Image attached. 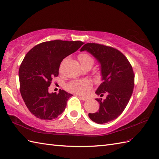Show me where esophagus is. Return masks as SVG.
Returning a JSON list of instances; mask_svg holds the SVG:
<instances>
[{
  "label": "esophagus",
  "mask_w": 159,
  "mask_h": 159,
  "mask_svg": "<svg viewBox=\"0 0 159 159\" xmlns=\"http://www.w3.org/2000/svg\"><path fill=\"white\" fill-rule=\"evenodd\" d=\"M79 98L80 99V100H83V101H85V100H87V98H86V97H83V96H79Z\"/></svg>",
  "instance_id": "34e87169"
}]
</instances>
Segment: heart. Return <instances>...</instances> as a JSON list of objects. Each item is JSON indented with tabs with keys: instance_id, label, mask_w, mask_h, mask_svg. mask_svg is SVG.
Wrapping results in <instances>:
<instances>
[{
	"instance_id": "heart-1",
	"label": "heart",
	"mask_w": 159,
	"mask_h": 159,
	"mask_svg": "<svg viewBox=\"0 0 159 159\" xmlns=\"http://www.w3.org/2000/svg\"><path fill=\"white\" fill-rule=\"evenodd\" d=\"M79 60L84 67L88 66H93L94 64L93 58L88 53L84 52L80 54L79 55ZM92 82L88 79L74 80L67 84L66 89L70 92L79 95H85L92 89Z\"/></svg>"
}]
</instances>
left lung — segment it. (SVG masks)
<instances>
[{
	"instance_id": "left-lung-1",
	"label": "left lung",
	"mask_w": 159,
	"mask_h": 159,
	"mask_svg": "<svg viewBox=\"0 0 159 159\" xmlns=\"http://www.w3.org/2000/svg\"><path fill=\"white\" fill-rule=\"evenodd\" d=\"M80 50L88 51L100 63L103 82L96 93L100 97L107 94L104 100L96 99L99 110L89 117L96 123H107L119 117L129 102L134 85L133 67L122 52L111 46L87 43Z\"/></svg>"
}]
</instances>
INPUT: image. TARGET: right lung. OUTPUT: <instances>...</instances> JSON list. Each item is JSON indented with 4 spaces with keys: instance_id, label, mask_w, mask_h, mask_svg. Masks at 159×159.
<instances>
[{
    "instance_id": "add662e5",
    "label": "right lung",
    "mask_w": 159,
    "mask_h": 159,
    "mask_svg": "<svg viewBox=\"0 0 159 159\" xmlns=\"http://www.w3.org/2000/svg\"><path fill=\"white\" fill-rule=\"evenodd\" d=\"M83 43L60 39L44 42L33 47L25 57L19 68L20 92L28 109L36 117L51 120L65 110L72 94L61 89L59 93H49L48 87L58 76L63 59Z\"/></svg>"
}]
</instances>
